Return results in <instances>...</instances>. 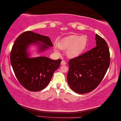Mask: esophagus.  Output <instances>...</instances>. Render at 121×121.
I'll list each match as a JSON object with an SVG mask.
<instances>
[{
	"instance_id": "esophagus-1",
	"label": "esophagus",
	"mask_w": 121,
	"mask_h": 121,
	"mask_svg": "<svg viewBox=\"0 0 121 121\" xmlns=\"http://www.w3.org/2000/svg\"><path fill=\"white\" fill-rule=\"evenodd\" d=\"M67 63H66L64 60H62L61 62V65H66Z\"/></svg>"
}]
</instances>
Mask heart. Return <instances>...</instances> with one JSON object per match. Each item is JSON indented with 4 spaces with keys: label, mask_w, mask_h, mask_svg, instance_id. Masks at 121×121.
<instances>
[{
    "label": "heart",
    "mask_w": 121,
    "mask_h": 121,
    "mask_svg": "<svg viewBox=\"0 0 121 121\" xmlns=\"http://www.w3.org/2000/svg\"><path fill=\"white\" fill-rule=\"evenodd\" d=\"M87 45V38L85 35H69L60 39L57 46L54 47L56 53L60 54L59 49L67 51V56L69 58H75L80 56L85 50Z\"/></svg>",
    "instance_id": "1"
}]
</instances>
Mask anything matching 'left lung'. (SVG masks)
<instances>
[{
  "label": "left lung",
  "mask_w": 121,
  "mask_h": 121,
  "mask_svg": "<svg viewBox=\"0 0 121 121\" xmlns=\"http://www.w3.org/2000/svg\"><path fill=\"white\" fill-rule=\"evenodd\" d=\"M95 40L96 47L69 60L68 83L77 93H88L96 88L110 65V54L106 42L97 34Z\"/></svg>",
  "instance_id": "obj_1"
}]
</instances>
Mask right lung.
<instances>
[{"instance_id": "1", "label": "right lung", "mask_w": 121, "mask_h": 121, "mask_svg": "<svg viewBox=\"0 0 121 121\" xmlns=\"http://www.w3.org/2000/svg\"><path fill=\"white\" fill-rule=\"evenodd\" d=\"M33 44L39 46V52L53 46L47 36L32 31H26L18 36L13 44L10 62L15 75L21 85L28 90L35 92L43 90L48 85L62 60H52L42 56L30 58L27 48Z\"/></svg>"}]
</instances>
